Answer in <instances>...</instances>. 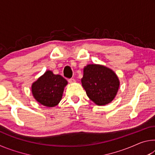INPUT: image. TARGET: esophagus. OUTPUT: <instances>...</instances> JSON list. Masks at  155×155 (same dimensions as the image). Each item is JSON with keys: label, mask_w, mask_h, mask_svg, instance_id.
<instances>
[{"label": "esophagus", "mask_w": 155, "mask_h": 155, "mask_svg": "<svg viewBox=\"0 0 155 155\" xmlns=\"http://www.w3.org/2000/svg\"><path fill=\"white\" fill-rule=\"evenodd\" d=\"M75 81H76L74 78H69V79H68V82H69L70 83H74Z\"/></svg>", "instance_id": "obj_1"}]
</instances>
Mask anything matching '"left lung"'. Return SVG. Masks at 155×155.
<instances>
[{"instance_id":"obj_1","label":"left lung","mask_w":155,"mask_h":155,"mask_svg":"<svg viewBox=\"0 0 155 155\" xmlns=\"http://www.w3.org/2000/svg\"><path fill=\"white\" fill-rule=\"evenodd\" d=\"M81 83L87 96L98 105H104L114 100L120 82L111 69L91 64L84 68Z\"/></svg>"}]
</instances>
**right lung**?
Here are the masks:
<instances>
[{"label":"right lung","instance_id":"1","mask_svg":"<svg viewBox=\"0 0 155 155\" xmlns=\"http://www.w3.org/2000/svg\"><path fill=\"white\" fill-rule=\"evenodd\" d=\"M67 81L59 74L47 71L32 85L34 98L43 105L48 107L56 106L61 101Z\"/></svg>","mask_w":155,"mask_h":155}]
</instances>
